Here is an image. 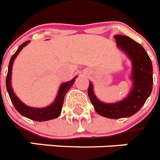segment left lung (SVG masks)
<instances>
[{
  "instance_id": "obj_1",
  "label": "left lung",
  "mask_w": 160,
  "mask_h": 160,
  "mask_svg": "<svg viewBox=\"0 0 160 160\" xmlns=\"http://www.w3.org/2000/svg\"><path fill=\"white\" fill-rule=\"evenodd\" d=\"M117 46L122 49L132 61L133 87L129 96L124 100L112 104H106L93 92L90 82L88 95L98 114L109 118L130 117L138 112L146 102L152 91L153 68L151 58L140 44L125 35H115Z\"/></svg>"
}]
</instances>
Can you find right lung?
<instances>
[{
    "label": "right lung",
    "mask_w": 160,
    "mask_h": 160,
    "mask_svg": "<svg viewBox=\"0 0 160 160\" xmlns=\"http://www.w3.org/2000/svg\"><path fill=\"white\" fill-rule=\"evenodd\" d=\"M29 42V41H26L24 43H22L18 47V50L14 53V54L11 58L9 64H8V73H7L6 76L7 91H8L11 102L13 104L15 109L22 115H23V116L26 117V118H29L31 120H33V121H38V122L47 121V120L56 118L61 114L63 102H64L65 95H66V92H67L68 90H70V87L73 86V82H74L76 78H73L71 81L62 84L60 89H59L57 98L55 99L54 102L53 104H51L50 106H49V107H45V108H32V107H29L28 106L25 105L23 102H22L18 99V97L14 94L13 90H12V87H11V73H12V67L14 59L16 58L17 55L19 53V52L21 51V49L24 46H26Z\"/></svg>",
    "instance_id": "1"
}]
</instances>
